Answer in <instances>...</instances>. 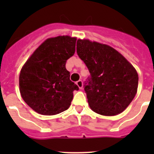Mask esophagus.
I'll return each mask as SVG.
<instances>
[{"instance_id":"34e87169","label":"esophagus","mask_w":154,"mask_h":154,"mask_svg":"<svg viewBox=\"0 0 154 154\" xmlns=\"http://www.w3.org/2000/svg\"><path fill=\"white\" fill-rule=\"evenodd\" d=\"M76 85H78L79 88L80 89H82V86H83V84H82V80H79V81L76 82Z\"/></svg>"}]
</instances>
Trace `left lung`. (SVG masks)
<instances>
[{
  "label": "left lung",
  "instance_id": "1",
  "mask_svg": "<svg viewBox=\"0 0 154 154\" xmlns=\"http://www.w3.org/2000/svg\"><path fill=\"white\" fill-rule=\"evenodd\" d=\"M76 49L90 73L84 84L90 108L103 116L124 111L138 87V74L133 65L106 45L79 39Z\"/></svg>",
  "mask_w": 154,
  "mask_h": 154
}]
</instances>
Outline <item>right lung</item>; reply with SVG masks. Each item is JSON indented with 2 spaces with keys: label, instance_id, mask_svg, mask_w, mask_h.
Listing matches in <instances>:
<instances>
[{
  "label": "right lung",
  "instance_id": "obj_1",
  "mask_svg": "<svg viewBox=\"0 0 154 154\" xmlns=\"http://www.w3.org/2000/svg\"><path fill=\"white\" fill-rule=\"evenodd\" d=\"M75 38L58 36L45 41L22 67L19 87L24 101L38 113L51 116L68 109L73 91L66 61L74 55Z\"/></svg>",
  "mask_w": 154,
  "mask_h": 154
}]
</instances>
